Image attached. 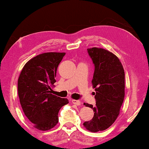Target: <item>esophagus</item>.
<instances>
[{"mask_svg": "<svg viewBox=\"0 0 149 149\" xmlns=\"http://www.w3.org/2000/svg\"><path fill=\"white\" fill-rule=\"evenodd\" d=\"M71 101H72V102L73 104H76L77 106L81 105V102L79 101V100H72Z\"/></svg>", "mask_w": 149, "mask_h": 149, "instance_id": "1", "label": "esophagus"}]
</instances>
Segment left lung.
Listing matches in <instances>:
<instances>
[{"mask_svg": "<svg viewBox=\"0 0 149 149\" xmlns=\"http://www.w3.org/2000/svg\"><path fill=\"white\" fill-rule=\"evenodd\" d=\"M94 64L95 70L91 81L95 89V107L84 104L93 110L90 121L83 123L91 132L107 130L120 113L125 97V72L119 59L113 53L102 48L87 49Z\"/></svg>", "mask_w": 149, "mask_h": 149, "instance_id": "obj_1", "label": "left lung"}]
</instances>
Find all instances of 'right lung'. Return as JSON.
Instances as JSON below:
<instances>
[{
    "label": "right lung",
    "mask_w": 149,
    "mask_h": 149,
    "mask_svg": "<svg viewBox=\"0 0 149 149\" xmlns=\"http://www.w3.org/2000/svg\"><path fill=\"white\" fill-rule=\"evenodd\" d=\"M66 53L39 54L26 63L18 78L17 92L22 110L34 127L52 129L58 123V113L69 102L51 93L56 82L58 66Z\"/></svg>",
    "instance_id": "add662e5"
}]
</instances>
